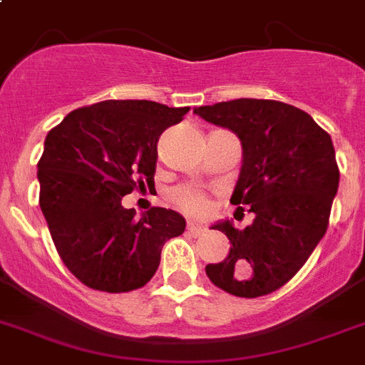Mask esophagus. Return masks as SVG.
<instances>
[{
    "instance_id": "esophagus-1",
    "label": "esophagus",
    "mask_w": 365,
    "mask_h": 365,
    "mask_svg": "<svg viewBox=\"0 0 365 365\" xmlns=\"http://www.w3.org/2000/svg\"><path fill=\"white\" fill-rule=\"evenodd\" d=\"M186 231H188L192 237H201V235L207 233V230H205L203 225H197V224H194V222H188V225H186Z\"/></svg>"
}]
</instances>
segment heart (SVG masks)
Masks as SVG:
<instances>
[{
	"mask_svg": "<svg viewBox=\"0 0 365 365\" xmlns=\"http://www.w3.org/2000/svg\"><path fill=\"white\" fill-rule=\"evenodd\" d=\"M170 197L182 212H188V215H203L209 209V197H207V194L194 188V186H175L170 192Z\"/></svg>",
	"mask_w": 365,
	"mask_h": 365,
	"instance_id": "1",
	"label": "heart"
}]
</instances>
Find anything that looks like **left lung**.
Masks as SVG:
<instances>
[{
    "label": "left lung",
    "instance_id": "obj_1",
    "mask_svg": "<svg viewBox=\"0 0 365 365\" xmlns=\"http://www.w3.org/2000/svg\"><path fill=\"white\" fill-rule=\"evenodd\" d=\"M242 141V170L231 203L248 209L254 224L227 235L230 255L207 264L216 287L242 298L284 287L327 233L339 168L332 138L306 111L279 101L237 98L194 110Z\"/></svg>",
    "mask_w": 365,
    "mask_h": 365
}]
</instances>
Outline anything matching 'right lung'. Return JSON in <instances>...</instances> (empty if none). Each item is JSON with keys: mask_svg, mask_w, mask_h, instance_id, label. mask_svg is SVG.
I'll return each mask as SVG.
<instances>
[{"mask_svg": "<svg viewBox=\"0 0 365 365\" xmlns=\"http://www.w3.org/2000/svg\"><path fill=\"white\" fill-rule=\"evenodd\" d=\"M190 108L104 101L78 108L48 132L38 160V205L56 250L81 284L128 293L155 276L164 244L185 231L175 210L141 218L121 200L155 186L158 140Z\"/></svg>", "mask_w": 365, "mask_h": 365, "instance_id": "add662e5", "label": "right lung"}]
</instances>
